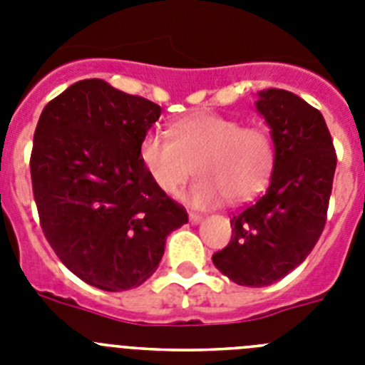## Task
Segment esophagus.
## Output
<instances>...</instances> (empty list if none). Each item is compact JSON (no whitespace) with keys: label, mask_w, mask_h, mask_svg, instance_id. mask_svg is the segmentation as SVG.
<instances>
[{"label":"esophagus","mask_w":365,"mask_h":365,"mask_svg":"<svg viewBox=\"0 0 365 365\" xmlns=\"http://www.w3.org/2000/svg\"><path fill=\"white\" fill-rule=\"evenodd\" d=\"M202 215L201 214H195V212H190V221L193 222V225H199V222L202 221Z\"/></svg>","instance_id":"obj_1"}]
</instances>
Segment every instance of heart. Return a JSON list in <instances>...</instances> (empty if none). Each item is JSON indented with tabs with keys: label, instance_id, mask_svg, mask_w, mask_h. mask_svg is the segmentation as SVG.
Listing matches in <instances>:
<instances>
[{
	"label": "heart",
	"instance_id": "b5f03b06",
	"mask_svg": "<svg viewBox=\"0 0 365 365\" xmlns=\"http://www.w3.org/2000/svg\"><path fill=\"white\" fill-rule=\"evenodd\" d=\"M138 157L153 185L175 197L195 164L201 179L188 201L195 206L245 202L269 185L276 164V144L263 125H243L237 118L217 113H193L173 122L170 138L148 131Z\"/></svg>",
	"mask_w": 365,
	"mask_h": 365
}]
</instances>
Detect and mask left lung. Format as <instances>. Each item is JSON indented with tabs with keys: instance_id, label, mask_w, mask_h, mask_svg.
<instances>
[{
	"instance_id": "1",
	"label": "left lung",
	"mask_w": 365,
	"mask_h": 365,
	"mask_svg": "<svg viewBox=\"0 0 365 365\" xmlns=\"http://www.w3.org/2000/svg\"><path fill=\"white\" fill-rule=\"evenodd\" d=\"M256 109L270 125L276 164L270 186L230 219L232 240L212 256L237 285L265 287L311 254L327 221L336 151L322 113L285 89L259 93Z\"/></svg>"
}]
</instances>
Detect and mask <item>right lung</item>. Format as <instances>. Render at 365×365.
<instances>
[{"instance_id": "add662e5", "label": "right lung", "mask_w": 365, "mask_h": 365, "mask_svg": "<svg viewBox=\"0 0 365 365\" xmlns=\"http://www.w3.org/2000/svg\"><path fill=\"white\" fill-rule=\"evenodd\" d=\"M160 106L98 78L45 106L31 153L32 193L45 237L82 282L120 292L157 270L168 234L188 222L144 170L138 146Z\"/></svg>"}]
</instances>
